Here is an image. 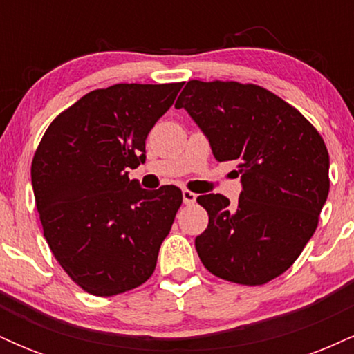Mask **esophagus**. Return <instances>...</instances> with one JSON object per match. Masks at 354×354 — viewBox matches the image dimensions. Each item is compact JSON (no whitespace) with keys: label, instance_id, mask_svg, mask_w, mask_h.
<instances>
[{"label":"esophagus","instance_id":"34e87169","mask_svg":"<svg viewBox=\"0 0 354 354\" xmlns=\"http://www.w3.org/2000/svg\"><path fill=\"white\" fill-rule=\"evenodd\" d=\"M196 201V194L189 189H183V203L185 205H191V203Z\"/></svg>","mask_w":354,"mask_h":354}]
</instances>
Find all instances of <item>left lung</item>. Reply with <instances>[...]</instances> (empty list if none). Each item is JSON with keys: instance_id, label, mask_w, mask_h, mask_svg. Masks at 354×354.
Here are the masks:
<instances>
[{"instance_id": "left-lung-1", "label": "left lung", "mask_w": 354, "mask_h": 354, "mask_svg": "<svg viewBox=\"0 0 354 354\" xmlns=\"http://www.w3.org/2000/svg\"><path fill=\"white\" fill-rule=\"evenodd\" d=\"M206 136L216 161H236V205L201 194L208 228L194 239L209 273L259 286L283 274L318 228L330 193V154L318 129L266 88L191 80L178 98Z\"/></svg>"}]
</instances>
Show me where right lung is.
Returning a JSON list of instances; mask_svg holds the SVG:
<instances>
[{
    "instance_id": "add662e5",
    "label": "right lung",
    "mask_w": 354,
    "mask_h": 354,
    "mask_svg": "<svg viewBox=\"0 0 354 354\" xmlns=\"http://www.w3.org/2000/svg\"><path fill=\"white\" fill-rule=\"evenodd\" d=\"M183 83H120L61 111L31 163L36 208L53 256L81 290L115 296L148 281L183 203L173 185L148 191L128 168Z\"/></svg>"
}]
</instances>
